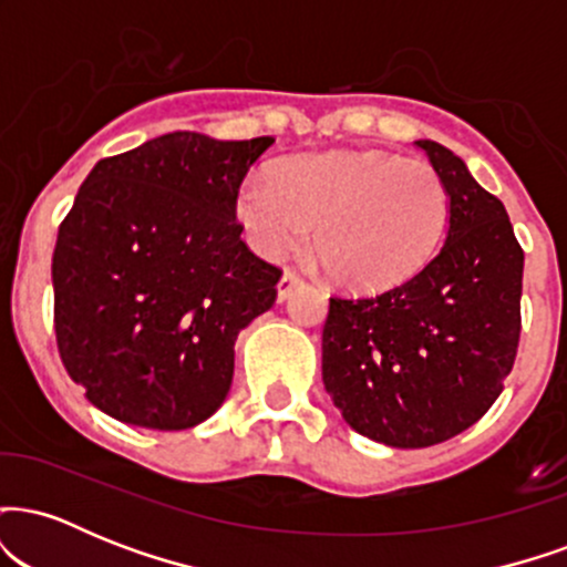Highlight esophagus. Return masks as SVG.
<instances>
[{"instance_id": "1", "label": "esophagus", "mask_w": 567, "mask_h": 567, "mask_svg": "<svg viewBox=\"0 0 567 567\" xmlns=\"http://www.w3.org/2000/svg\"><path fill=\"white\" fill-rule=\"evenodd\" d=\"M277 296H279V301H282V298H288L290 296V279H288V275L282 277V282L277 285Z\"/></svg>"}]
</instances>
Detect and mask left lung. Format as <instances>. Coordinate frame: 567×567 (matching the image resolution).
I'll return each mask as SVG.
<instances>
[{
	"instance_id": "1",
	"label": "left lung",
	"mask_w": 567,
	"mask_h": 567,
	"mask_svg": "<svg viewBox=\"0 0 567 567\" xmlns=\"http://www.w3.org/2000/svg\"><path fill=\"white\" fill-rule=\"evenodd\" d=\"M269 138L167 133L101 159L53 252L69 375L116 421L181 432L224 405L234 341L282 271L243 243L237 194Z\"/></svg>"
}]
</instances>
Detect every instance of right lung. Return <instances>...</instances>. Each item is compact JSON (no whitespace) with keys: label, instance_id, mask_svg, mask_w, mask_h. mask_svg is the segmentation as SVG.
<instances>
[{"label":"right lung","instance_id":"obj_1","mask_svg":"<svg viewBox=\"0 0 567 567\" xmlns=\"http://www.w3.org/2000/svg\"><path fill=\"white\" fill-rule=\"evenodd\" d=\"M421 157L357 173L362 216L341 234L347 290L330 298L322 381L354 432L429 447L477 424L519 343L523 250L504 205L434 141ZM446 197V229L423 210Z\"/></svg>","mask_w":567,"mask_h":567}]
</instances>
